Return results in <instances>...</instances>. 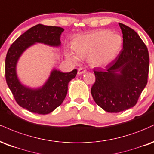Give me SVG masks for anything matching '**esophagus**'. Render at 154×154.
Here are the masks:
<instances>
[{
	"label": "esophagus",
	"instance_id": "1",
	"mask_svg": "<svg viewBox=\"0 0 154 154\" xmlns=\"http://www.w3.org/2000/svg\"><path fill=\"white\" fill-rule=\"evenodd\" d=\"M86 72V69L84 68H80L78 70V74L79 75H81V74H84Z\"/></svg>",
	"mask_w": 154,
	"mask_h": 154
}]
</instances>
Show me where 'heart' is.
Segmentation results:
<instances>
[{"instance_id":"heart-1","label":"heart","mask_w":154,"mask_h":154,"mask_svg":"<svg viewBox=\"0 0 154 154\" xmlns=\"http://www.w3.org/2000/svg\"><path fill=\"white\" fill-rule=\"evenodd\" d=\"M122 46V38L120 34L99 29L77 37L73 43L74 51L68 50L67 57L75 63L79 62L81 57H88L94 66H105L116 58Z\"/></svg>"}]
</instances>
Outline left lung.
Masks as SVG:
<instances>
[{
	"label": "left lung",
	"instance_id": "8db88e82",
	"mask_svg": "<svg viewBox=\"0 0 154 154\" xmlns=\"http://www.w3.org/2000/svg\"><path fill=\"white\" fill-rule=\"evenodd\" d=\"M123 49L105 69H94V100L104 111L117 113L136 104L146 87L149 70L147 47L134 30L119 23Z\"/></svg>",
	"mask_w": 154,
	"mask_h": 154
}]
</instances>
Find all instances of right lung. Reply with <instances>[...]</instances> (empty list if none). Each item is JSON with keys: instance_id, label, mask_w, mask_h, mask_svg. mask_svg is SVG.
I'll list each match as a JSON object with an SVG mask.
<instances>
[{"instance_id": "add662e5", "label": "right lung", "mask_w": 154, "mask_h": 154, "mask_svg": "<svg viewBox=\"0 0 154 154\" xmlns=\"http://www.w3.org/2000/svg\"><path fill=\"white\" fill-rule=\"evenodd\" d=\"M63 28L37 24L21 34L11 45L5 57V79L18 104L33 113L47 115L62 104L68 92V83L75 77L77 70L63 73L54 68L42 86L30 88L22 84L16 72L17 63L23 52L36 43L60 47Z\"/></svg>"}]
</instances>
